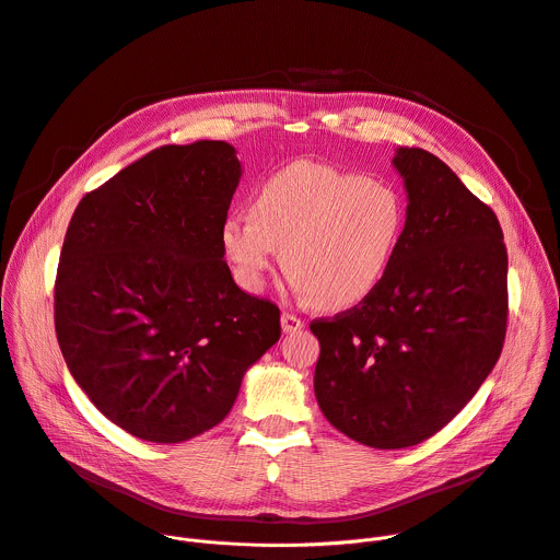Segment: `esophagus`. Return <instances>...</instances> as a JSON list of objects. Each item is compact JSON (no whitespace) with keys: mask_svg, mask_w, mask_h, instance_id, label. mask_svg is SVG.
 Instances as JSON below:
<instances>
[{"mask_svg":"<svg viewBox=\"0 0 560 560\" xmlns=\"http://www.w3.org/2000/svg\"><path fill=\"white\" fill-rule=\"evenodd\" d=\"M281 328H283V332H296V330L303 328V318L292 314V312H283L281 314Z\"/></svg>","mask_w":560,"mask_h":560,"instance_id":"esophagus-1","label":"esophagus"}]
</instances>
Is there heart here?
<instances>
[{"mask_svg":"<svg viewBox=\"0 0 560 560\" xmlns=\"http://www.w3.org/2000/svg\"><path fill=\"white\" fill-rule=\"evenodd\" d=\"M408 232V203L396 186L330 164L294 162L236 210L221 248L236 281L259 292L281 259L292 288L318 307L365 301L387 277Z\"/></svg>","mask_w":560,"mask_h":560,"instance_id":"heart-1","label":"heart"}]
</instances>
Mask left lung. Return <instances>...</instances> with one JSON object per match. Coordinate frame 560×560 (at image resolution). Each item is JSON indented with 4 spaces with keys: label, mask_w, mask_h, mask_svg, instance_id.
Wrapping results in <instances>:
<instances>
[{
    "label": "left lung",
    "mask_w": 560,
    "mask_h": 560,
    "mask_svg": "<svg viewBox=\"0 0 560 560\" xmlns=\"http://www.w3.org/2000/svg\"><path fill=\"white\" fill-rule=\"evenodd\" d=\"M408 232L365 301L314 318V394L346 436L378 450L443 430L497 365L508 330V250L494 210L439 156L398 148Z\"/></svg>",
    "instance_id": "8db88e82"
}]
</instances>
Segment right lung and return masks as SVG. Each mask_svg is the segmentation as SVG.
Instances as JSON below:
<instances>
[{"mask_svg": "<svg viewBox=\"0 0 560 560\" xmlns=\"http://www.w3.org/2000/svg\"><path fill=\"white\" fill-rule=\"evenodd\" d=\"M242 177L225 141L154 148L79 201L55 279L72 378L128 434L182 443L225 419L281 337L230 275L221 228Z\"/></svg>", "mask_w": 560, "mask_h": 560, "instance_id": "add662e5", "label": "right lung"}]
</instances>
